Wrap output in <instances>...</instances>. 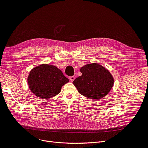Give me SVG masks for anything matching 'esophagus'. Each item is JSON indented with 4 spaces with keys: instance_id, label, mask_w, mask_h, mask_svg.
<instances>
[{
    "instance_id": "obj_1",
    "label": "esophagus",
    "mask_w": 148,
    "mask_h": 148,
    "mask_svg": "<svg viewBox=\"0 0 148 148\" xmlns=\"http://www.w3.org/2000/svg\"><path fill=\"white\" fill-rule=\"evenodd\" d=\"M69 78H70V80L71 82H73V81L75 79V78L74 76H71V77H70Z\"/></svg>"
}]
</instances>
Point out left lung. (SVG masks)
Instances as JSON below:
<instances>
[{
  "label": "left lung",
  "mask_w": 148,
  "mask_h": 148,
  "mask_svg": "<svg viewBox=\"0 0 148 148\" xmlns=\"http://www.w3.org/2000/svg\"><path fill=\"white\" fill-rule=\"evenodd\" d=\"M81 76L73 82L78 92L92 99H100L112 89L114 79L110 72L97 63L87 64L80 69Z\"/></svg>",
  "instance_id": "8db88e82"
}]
</instances>
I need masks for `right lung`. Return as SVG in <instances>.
<instances>
[{
	"instance_id": "right-lung-1",
	"label": "right lung",
	"mask_w": 148,
	"mask_h": 148,
	"mask_svg": "<svg viewBox=\"0 0 148 148\" xmlns=\"http://www.w3.org/2000/svg\"><path fill=\"white\" fill-rule=\"evenodd\" d=\"M69 82V79L60 69L47 64L33 68L27 78L30 91L42 99H49L57 95L61 92V87Z\"/></svg>"
}]
</instances>
